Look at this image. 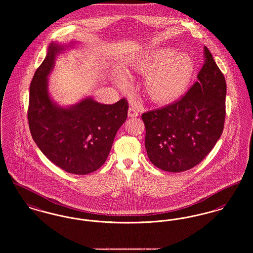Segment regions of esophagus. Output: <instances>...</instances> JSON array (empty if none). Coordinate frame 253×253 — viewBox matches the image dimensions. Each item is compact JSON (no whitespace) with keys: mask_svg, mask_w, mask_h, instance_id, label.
<instances>
[{"mask_svg":"<svg viewBox=\"0 0 253 253\" xmlns=\"http://www.w3.org/2000/svg\"><path fill=\"white\" fill-rule=\"evenodd\" d=\"M127 115H128V117H137L138 115H139V112L137 111V109L136 108H134V107H129V109H128V112H127Z\"/></svg>","mask_w":253,"mask_h":253,"instance_id":"34e87169","label":"esophagus"}]
</instances>
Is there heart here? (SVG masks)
I'll return each instance as SVG.
<instances>
[{
    "label": "heart",
    "instance_id": "obj_1",
    "mask_svg": "<svg viewBox=\"0 0 253 253\" xmlns=\"http://www.w3.org/2000/svg\"><path fill=\"white\" fill-rule=\"evenodd\" d=\"M132 69L146 76V91L156 104H169L186 93L193 80L196 65L189 54L178 52L174 48H159L137 58ZM116 84L122 87L128 86L125 73H117Z\"/></svg>",
    "mask_w": 253,
    "mask_h": 253
}]
</instances>
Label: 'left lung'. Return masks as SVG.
Listing matches in <instances>:
<instances>
[{"label":"left lung","instance_id":"obj_1","mask_svg":"<svg viewBox=\"0 0 253 253\" xmlns=\"http://www.w3.org/2000/svg\"><path fill=\"white\" fill-rule=\"evenodd\" d=\"M205 57L198 82L180 101L142 115L147 156L162 170L182 172L194 168L223 132L226 80L206 46Z\"/></svg>","mask_w":253,"mask_h":253}]
</instances>
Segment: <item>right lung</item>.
I'll return each instance as SVG.
<instances>
[{"label": "right lung", "instance_id": "obj_1", "mask_svg": "<svg viewBox=\"0 0 253 253\" xmlns=\"http://www.w3.org/2000/svg\"><path fill=\"white\" fill-rule=\"evenodd\" d=\"M74 47V42H52L29 90L28 124L41 151L67 172L84 175L107 161L115 135L127 117V102L98 103L85 96L74 105L61 106L48 90V76L57 56Z\"/></svg>", "mask_w": 253, "mask_h": 253}]
</instances>
